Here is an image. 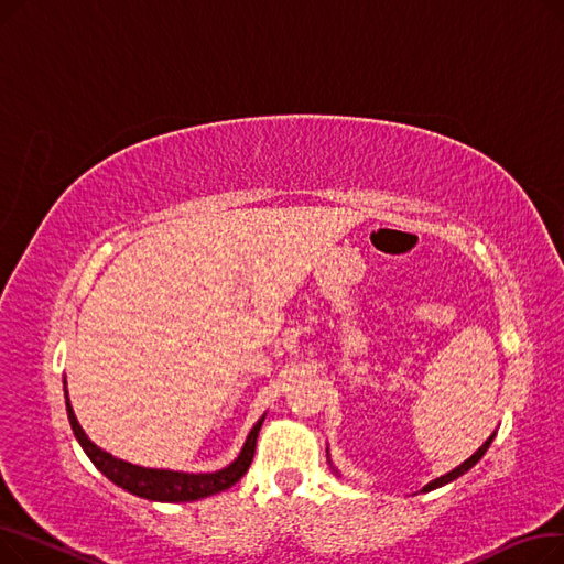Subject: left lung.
Listing matches in <instances>:
<instances>
[{
  "label": "left lung",
  "instance_id": "obj_1",
  "mask_svg": "<svg viewBox=\"0 0 564 564\" xmlns=\"http://www.w3.org/2000/svg\"><path fill=\"white\" fill-rule=\"evenodd\" d=\"M491 441H494V434L482 443V446L478 448V453L476 455H470L462 466H457L455 470H451V473H446V476H441V478H436V480H432L427 487H423V491H432V489H436V487H443V485H448V482H453V480H457L459 476H464L466 470H470L473 466H476L480 459H482V455L489 451V446H491Z\"/></svg>",
  "mask_w": 564,
  "mask_h": 564
}]
</instances>
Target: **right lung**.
<instances>
[{"mask_svg": "<svg viewBox=\"0 0 564 564\" xmlns=\"http://www.w3.org/2000/svg\"><path fill=\"white\" fill-rule=\"evenodd\" d=\"M66 411H68V421L79 441V446L84 448L88 459L96 464V468L100 473H105V476L113 485L123 487L126 491H130L134 496H141L148 500H162V502H187V500L205 498V496L219 494V491L232 487L237 480H242V476L251 466V459L256 453V438H258L260 425L264 421V416H262L253 425L240 457H237L230 466H226L217 473H177V470L141 468V466L128 464L123 459L111 457L109 453L100 451L96 443L84 434V430L79 427V423L75 419V411H73L68 398H66Z\"/></svg>", "mask_w": 564, "mask_h": 564, "instance_id": "obj_1", "label": "right lung"}]
</instances>
